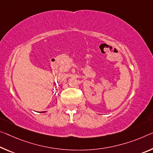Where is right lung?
Returning a JSON list of instances; mask_svg holds the SVG:
<instances>
[{"mask_svg":"<svg viewBox=\"0 0 153 153\" xmlns=\"http://www.w3.org/2000/svg\"><path fill=\"white\" fill-rule=\"evenodd\" d=\"M43 112H45V111H43Z\"/></svg>","mask_w":153,"mask_h":153,"instance_id":"right-lung-1","label":"right lung"}]
</instances>
